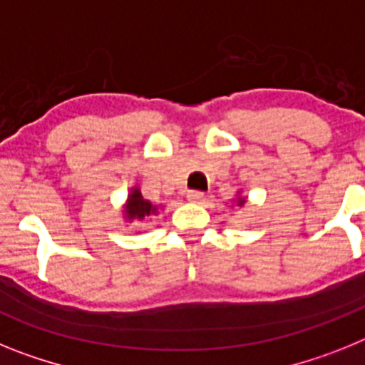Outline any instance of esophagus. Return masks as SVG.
<instances>
[{"label":"esophagus","instance_id":"esophagus-1","mask_svg":"<svg viewBox=\"0 0 365 365\" xmlns=\"http://www.w3.org/2000/svg\"><path fill=\"white\" fill-rule=\"evenodd\" d=\"M187 200L195 202V204H202V202L205 200V196H204V192H200V191H191L189 195H187Z\"/></svg>","mask_w":365,"mask_h":365}]
</instances>
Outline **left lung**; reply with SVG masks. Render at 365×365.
<instances>
[{"instance_id": "obj_1", "label": "left lung", "mask_w": 365, "mask_h": 365, "mask_svg": "<svg viewBox=\"0 0 365 365\" xmlns=\"http://www.w3.org/2000/svg\"><path fill=\"white\" fill-rule=\"evenodd\" d=\"M246 202H248V198L242 195V189H239V191H237V196L233 198V205H237V207H244Z\"/></svg>"}]
</instances>
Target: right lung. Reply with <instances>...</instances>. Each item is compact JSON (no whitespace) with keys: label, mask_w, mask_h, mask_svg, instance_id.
<instances>
[{"label":"right lung","mask_w":365,"mask_h":365,"mask_svg":"<svg viewBox=\"0 0 365 365\" xmlns=\"http://www.w3.org/2000/svg\"><path fill=\"white\" fill-rule=\"evenodd\" d=\"M161 211H163L161 204H152L150 200H145L139 185L130 187L126 202L123 204V220H125V224H132L134 220H145L147 217H158Z\"/></svg>","instance_id":"add662e5"}]
</instances>
